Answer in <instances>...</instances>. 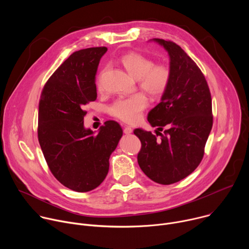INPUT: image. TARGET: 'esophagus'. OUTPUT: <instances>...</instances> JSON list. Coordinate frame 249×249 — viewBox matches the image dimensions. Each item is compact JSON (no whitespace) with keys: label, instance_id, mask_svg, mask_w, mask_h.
I'll use <instances>...</instances> for the list:
<instances>
[{"label":"esophagus","instance_id":"34e87169","mask_svg":"<svg viewBox=\"0 0 249 249\" xmlns=\"http://www.w3.org/2000/svg\"><path fill=\"white\" fill-rule=\"evenodd\" d=\"M123 132H124L126 135H129V134H131V133L133 132V129H132L130 126H126V127H124V129H123Z\"/></svg>","mask_w":249,"mask_h":249}]
</instances>
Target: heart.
Wrapping results in <instances>:
<instances>
[{
  "label": "heart",
  "mask_w": 249,
  "mask_h": 249,
  "mask_svg": "<svg viewBox=\"0 0 249 249\" xmlns=\"http://www.w3.org/2000/svg\"><path fill=\"white\" fill-rule=\"evenodd\" d=\"M120 63L127 72L138 79L139 88L153 97L161 96L168 89L171 79L170 68L164 63H155L144 54L129 52L120 58ZM100 77L98 78V84ZM148 98L144 93H135L118 97L109 107V113L126 122H138L148 106Z\"/></svg>",
  "instance_id": "obj_1"
}]
</instances>
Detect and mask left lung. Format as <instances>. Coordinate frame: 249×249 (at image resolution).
I'll list each match as a JSON object with an SVG mask.
<instances>
[{
	"instance_id": "obj_1",
	"label": "left lung",
	"mask_w": 249,
	"mask_h": 249,
	"mask_svg": "<svg viewBox=\"0 0 249 249\" xmlns=\"http://www.w3.org/2000/svg\"><path fill=\"white\" fill-rule=\"evenodd\" d=\"M167 51L171 79L160 102L148 114L157 135L141 128L138 163L153 181L168 185L191 174L200 164L213 126L212 98L196 63L176 43L154 38ZM163 127V134L159 131ZM160 138H158L157 136Z\"/></svg>"
}]
</instances>
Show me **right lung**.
<instances>
[{"label":"right lung","instance_id":"right-lung-1","mask_svg":"<svg viewBox=\"0 0 249 249\" xmlns=\"http://www.w3.org/2000/svg\"><path fill=\"white\" fill-rule=\"evenodd\" d=\"M106 47L74 52L45 84L38 106V141L55 178L67 188L88 192L104 180L121 126L106 121L94 135L84 127L85 105L96 99L95 74Z\"/></svg>","mask_w":249,"mask_h":249}]
</instances>
